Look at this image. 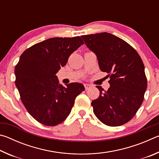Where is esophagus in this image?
<instances>
[{
	"instance_id": "esophagus-1",
	"label": "esophagus",
	"mask_w": 159,
	"mask_h": 159,
	"mask_svg": "<svg viewBox=\"0 0 159 159\" xmlns=\"http://www.w3.org/2000/svg\"><path fill=\"white\" fill-rule=\"evenodd\" d=\"M84 87H85V90H89L90 88H91V85H88V84H84Z\"/></svg>"
}]
</instances>
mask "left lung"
<instances>
[{"label":"left lung","mask_w":159,"mask_h":159,"mask_svg":"<svg viewBox=\"0 0 159 159\" xmlns=\"http://www.w3.org/2000/svg\"><path fill=\"white\" fill-rule=\"evenodd\" d=\"M81 37L96 54L99 69L110 79L107 90L96 86L99 96L91 103L94 114L107 125L125 124L134 117L144 100L147 80L143 61L130 45L113 34L104 32Z\"/></svg>","instance_id":"1"}]
</instances>
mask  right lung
Masks as SVG:
<instances>
[{
  "label": "right lung",
  "mask_w": 159,
  "mask_h": 159,
  "mask_svg": "<svg viewBox=\"0 0 159 159\" xmlns=\"http://www.w3.org/2000/svg\"><path fill=\"white\" fill-rule=\"evenodd\" d=\"M84 43L80 36L52 38L32 45L20 56L15 68V85L21 100L34 119L55 126L68 117L83 84L64 87L56 76L69 56Z\"/></svg>",
  "instance_id": "add662e5"
}]
</instances>
